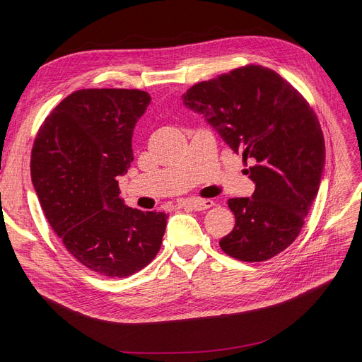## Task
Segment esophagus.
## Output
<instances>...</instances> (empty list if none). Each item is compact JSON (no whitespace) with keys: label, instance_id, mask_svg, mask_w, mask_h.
Returning <instances> with one entry per match:
<instances>
[{"label":"esophagus","instance_id":"obj_1","mask_svg":"<svg viewBox=\"0 0 362 362\" xmlns=\"http://www.w3.org/2000/svg\"><path fill=\"white\" fill-rule=\"evenodd\" d=\"M183 205L192 208V210H195V211H202V210H208V208L213 206L214 201H211V199H189Z\"/></svg>","mask_w":362,"mask_h":362}]
</instances>
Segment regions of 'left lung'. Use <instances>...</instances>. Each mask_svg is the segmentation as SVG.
Listing matches in <instances>:
<instances>
[{
  "instance_id": "8db88e82",
  "label": "left lung",
  "mask_w": 362,
  "mask_h": 362,
  "mask_svg": "<svg viewBox=\"0 0 362 362\" xmlns=\"http://www.w3.org/2000/svg\"><path fill=\"white\" fill-rule=\"evenodd\" d=\"M186 108L201 114L243 160H252L251 198L227 201L236 224L220 239L236 259L258 262L284 251L299 235L318 194L325 138L302 95L279 73L245 66L189 88Z\"/></svg>"
}]
</instances>
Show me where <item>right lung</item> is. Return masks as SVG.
Segmentation results:
<instances>
[{"label": "right lung", "mask_w": 362, "mask_h": 362, "mask_svg": "<svg viewBox=\"0 0 362 362\" xmlns=\"http://www.w3.org/2000/svg\"><path fill=\"white\" fill-rule=\"evenodd\" d=\"M151 103L139 89H81L41 126L30 158L44 214L67 251L101 276L127 277L156 258L165 213L120 198L119 177L133 161L132 138Z\"/></svg>", "instance_id": "right-lung-1"}]
</instances>
